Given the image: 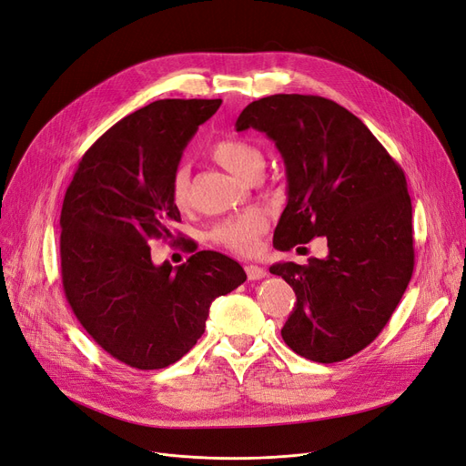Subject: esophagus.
Instances as JSON below:
<instances>
[{
    "mask_svg": "<svg viewBox=\"0 0 466 466\" xmlns=\"http://www.w3.org/2000/svg\"><path fill=\"white\" fill-rule=\"evenodd\" d=\"M246 274H248V278H249L251 281L266 278V270H264V268L257 266V264H248V266H246Z\"/></svg>",
    "mask_w": 466,
    "mask_h": 466,
    "instance_id": "esophagus-1",
    "label": "esophagus"
}]
</instances>
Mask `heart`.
Returning a JSON list of instances; mask_svg holds the SVG:
<instances>
[{"instance_id": "b5f03b06", "label": "heart", "mask_w": 466, "mask_h": 466, "mask_svg": "<svg viewBox=\"0 0 466 466\" xmlns=\"http://www.w3.org/2000/svg\"><path fill=\"white\" fill-rule=\"evenodd\" d=\"M211 157L230 174L241 179H249L255 171L264 167V157L255 145L243 139H220L211 147ZM169 198L183 208L188 200V169L179 166L169 181ZM266 230V218L258 211H246L232 215L213 228L211 238L239 255H251L257 249L258 236Z\"/></svg>"}]
</instances>
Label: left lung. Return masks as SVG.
Wrapping results in <instances>:
<instances>
[{"label": "left lung", "instance_id": "left-lung-1", "mask_svg": "<svg viewBox=\"0 0 466 466\" xmlns=\"http://www.w3.org/2000/svg\"><path fill=\"white\" fill-rule=\"evenodd\" d=\"M248 128L270 137L285 162L287 206L274 248L321 236L329 246L327 258L306 266H270L297 295L281 336L309 360L350 359L383 330L411 279L404 171L360 118L321 96L260 97L236 120L238 132Z\"/></svg>", "mask_w": 466, "mask_h": 466}]
</instances>
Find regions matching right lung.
<instances>
[{
	"label": "right lung",
	"instance_id": "right-lung-1",
	"mask_svg": "<svg viewBox=\"0 0 466 466\" xmlns=\"http://www.w3.org/2000/svg\"><path fill=\"white\" fill-rule=\"evenodd\" d=\"M218 106L158 100L134 111L85 153L64 196L66 299L96 344L132 369L158 370L187 355L204 334L211 302L248 279L217 251L176 268L151 260L149 243L176 239L171 225L181 220L171 176Z\"/></svg>",
	"mask_w": 466,
	"mask_h": 466
}]
</instances>
